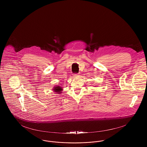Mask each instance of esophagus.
I'll return each mask as SVG.
<instances>
[{"label": "esophagus", "mask_w": 147, "mask_h": 147, "mask_svg": "<svg viewBox=\"0 0 147 147\" xmlns=\"http://www.w3.org/2000/svg\"><path fill=\"white\" fill-rule=\"evenodd\" d=\"M80 75H79V74H74V76L75 77V78H77V77H79Z\"/></svg>", "instance_id": "1"}]
</instances>
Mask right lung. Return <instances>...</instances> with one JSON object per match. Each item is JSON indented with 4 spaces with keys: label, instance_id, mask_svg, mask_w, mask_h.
I'll return each mask as SVG.
<instances>
[{
    "label": "right lung",
    "instance_id": "obj_1",
    "mask_svg": "<svg viewBox=\"0 0 147 147\" xmlns=\"http://www.w3.org/2000/svg\"><path fill=\"white\" fill-rule=\"evenodd\" d=\"M53 90L54 92L57 93V94H61L62 93V91L63 90V88H62V87H61L59 85H56V86L53 87Z\"/></svg>",
    "mask_w": 147,
    "mask_h": 147
}]
</instances>
